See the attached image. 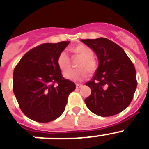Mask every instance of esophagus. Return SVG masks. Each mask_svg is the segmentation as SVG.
Listing matches in <instances>:
<instances>
[{
  "mask_svg": "<svg viewBox=\"0 0 149 149\" xmlns=\"http://www.w3.org/2000/svg\"><path fill=\"white\" fill-rule=\"evenodd\" d=\"M82 86H83L82 84H76V88H77V89H80V88L82 87Z\"/></svg>",
  "mask_w": 149,
  "mask_h": 149,
  "instance_id": "1",
  "label": "esophagus"
}]
</instances>
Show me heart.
Returning <instances> with one entry per match:
<instances>
[{
	"label": "heart",
	"instance_id": "heart-1",
	"mask_svg": "<svg viewBox=\"0 0 149 149\" xmlns=\"http://www.w3.org/2000/svg\"><path fill=\"white\" fill-rule=\"evenodd\" d=\"M71 51L82 58L78 67L79 69H70L64 72L65 78L73 81H81L87 77V71L93 74L98 69V62L94 57V51L85 45H80L71 49ZM57 64L62 71H66L71 66V59L67 51L64 50L59 54Z\"/></svg>",
	"mask_w": 149,
	"mask_h": 149
}]
</instances>
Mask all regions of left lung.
I'll return each mask as SVG.
<instances>
[{"label":"left lung","mask_w":149,"mask_h":149,"mask_svg":"<svg viewBox=\"0 0 149 149\" xmlns=\"http://www.w3.org/2000/svg\"><path fill=\"white\" fill-rule=\"evenodd\" d=\"M98 56L99 65L86 83L91 95L85 99L88 108L100 116H111L127 108L136 86V69L120 46L107 38L82 39Z\"/></svg>","instance_id":"1"}]
</instances>
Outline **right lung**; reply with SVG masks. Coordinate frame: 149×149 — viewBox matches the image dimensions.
<instances>
[{"instance_id": "obj_1", "label": "right lung", "mask_w": 149, "mask_h": 149, "mask_svg": "<svg viewBox=\"0 0 149 149\" xmlns=\"http://www.w3.org/2000/svg\"><path fill=\"white\" fill-rule=\"evenodd\" d=\"M68 43L39 45L27 51L14 68L13 93L29 119L46 123L57 119L65 110L68 95L76 86L63 77L57 58Z\"/></svg>"}]
</instances>
